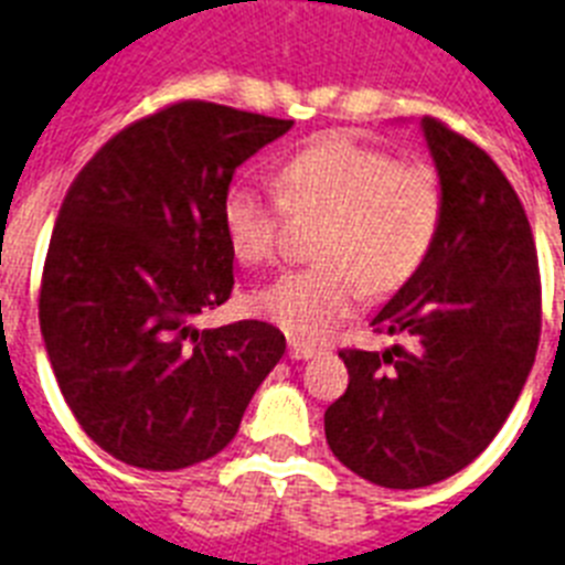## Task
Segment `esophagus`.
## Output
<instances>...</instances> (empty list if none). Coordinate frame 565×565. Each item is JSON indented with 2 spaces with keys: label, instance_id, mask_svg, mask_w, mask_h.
I'll list each match as a JSON object with an SVG mask.
<instances>
[{
  "label": "esophagus",
  "instance_id": "esophagus-1",
  "mask_svg": "<svg viewBox=\"0 0 565 565\" xmlns=\"http://www.w3.org/2000/svg\"><path fill=\"white\" fill-rule=\"evenodd\" d=\"M287 354L292 360H310V356L319 354V348L310 345V342H301V339H290V345H287Z\"/></svg>",
  "mask_w": 565,
  "mask_h": 565
}]
</instances>
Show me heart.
<instances>
[{"label":"heart","mask_w":565,"mask_h":565,"mask_svg":"<svg viewBox=\"0 0 565 565\" xmlns=\"http://www.w3.org/2000/svg\"><path fill=\"white\" fill-rule=\"evenodd\" d=\"M278 196L235 182L220 223L228 249L246 267L278 255L287 211L322 217L313 264L287 269L249 296L252 310L292 339H324L351 319L365 290L397 292L409 284L441 235L447 194L438 168L401 162L392 150L351 132H324L287 156L275 173Z\"/></svg>","instance_id":"b5f03b06"}]
</instances>
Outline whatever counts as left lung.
Listing matches in <instances>:
<instances>
[{"instance_id":"1","label":"left lung","mask_w":565,"mask_h":565,"mask_svg":"<svg viewBox=\"0 0 565 565\" xmlns=\"http://www.w3.org/2000/svg\"><path fill=\"white\" fill-rule=\"evenodd\" d=\"M447 214L420 273L374 316L409 345L345 348L348 388L324 412L333 456L380 488L447 479L484 452L534 365L543 290L529 214L476 141L424 118Z\"/></svg>"}]
</instances>
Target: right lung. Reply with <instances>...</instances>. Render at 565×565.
Here are the masks:
<instances>
[{
	"instance_id": "add662e5",
	"label": "right lung",
	"mask_w": 565,
	"mask_h": 565,
	"mask_svg": "<svg viewBox=\"0 0 565 565\" xmlns=\"http://www.w3.org/2000/svg\"><path fill=\"white\" fill-rule=\"evenodd\" d=\"M284 118L173 100L92 156L68 185L40 281L57 386L92 441L141 470H182L237 435L284 333L258 319L196 330L232 296L220 205Z\"/></svg>"
}]
</instances>
